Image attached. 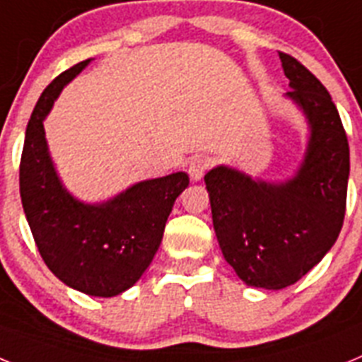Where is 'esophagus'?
Wrapping results in <instances>:
<instances>
[{
  "mask_svg": "<svg viewBox=\"0 0 362 362\" xmlns=\"http://www.w3.org/2000/svg\"><path fill=\"white\" fill-rule=\"evenodd\" d=\"M210 165H212V159H210L209 156L199 153L196 158H192L190 165H188V174H190L192 181H199L204 175V172L210 168Z\"/></svg>",
  "mask_w": 362,
  "mask_h": 362,
  "instance_id": "esophagus-1",
  "label": "esophagus"
}]
</instances>
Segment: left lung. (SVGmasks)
<instances>
[{"mask_svg":"<svg viewBox=\"0 0 362 362\" xmlns=\"http://www.w3.org/2000/svg\"><path fill=\"white\" fill-rule=\"evenodd\" d=\"M286 98L310 129L305 159L281 183L219 165L204 175L221 252L248 286L281 290L306 276L337 241L346 210L350 148L330 94L296 57L279 52Z\"/></svg>","mask_w":362,"mask_h":362,"instance_id":"obj_1","label":"left lung"}]
</instances>
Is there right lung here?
I'll use <instances>...</instances> for the list:
<instances>
[{
    "mask_svg": "<svg viewBox=\"0 0 362 362\" xmlns=\"http://www.w3.org/2000/svg\"><path fill=\"white\" fill-rule=\"evenodd\" d=\"M92 59L59 74L41 94L25 134L19 194L37 250L74 290L114 297L139 281L161 245L166 219L190 179L185 172L146 179L105 203H83L63 187L43 121L63 86Z\"/></svg>",
    "mask_w": 362,
    "mask_h": 362,
    "instance_id": "right-lung-1",
    "label": "right lung"
}]
</instances>
